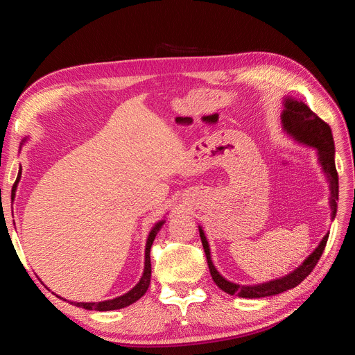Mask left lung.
<instances>
[{"mask_svg":"<svg viewBox=\"0 0 355 355\" xmlns=\"http://www.w3.org/2000/svg\"><path fill=\"white\" fill-rule=\"evenodd\" d=\"M282 121H283L284 130L290 136H293L295 141L313 146L318 151V161L327 176L329 188H330V198H329L330 209H331L330 216L331 219H335L336 210H338L336 201L339 194V179H338V171L335 166V144H333L330 125L321 120L317 114L311 111L309 106H306L304 102H299L292 98H287L284 101ZM200 237H201L204 252H206L210 275L213 278V282L216 283V286L230 295L252 299V297H265V296H274L278 293H283L286 290L293 288L297 284L302 283L311 274V271L314 270L317 262L320 261L321 254H323L324 247L327 244L329 234L324 235V239L321 240L317 249L306 257L305 262L300 265L297 270L290 272L286 277L277 278V280L262 283L257 286H240V284L225 280L211 262L209 243L201 228H200Z\"/></svg>","mask_w":355,"mask_h":355,"instance_id":"1","label":"left lung"}]
</instances>
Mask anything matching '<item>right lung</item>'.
<instances>
[{"mask_svg": "<svg viewBox=\"0 0 355 355\" xmlns=\"http://www.w3.org/2000/svg\"><path fill=\"white\" fill-rule=\"evenodd\" d=\"M20 175H22V168L19 170L17 179H16V182L13 184V188H12V196L13 197H15V192H16V187L19 184V180H20ZM163 223H164V220L158 222L155 227L151 230V232H149V235H148L146 249H145V270H144V275H142L141 280H139V283L130 290V292H127L125 295L118 296V297L111 299V300H103V302H71V304H73L75 306H81L84 309L112 311V309H120V308L132 305L133 302H136V300L141 299L146 293V290L149 287V283H151V256H149V253H151V245H153V243L155 240V235L159 231V228L163 227Z\"/></svg>", "mask_w": 355, "mask_h": 355, "instance_id": "right-lung-1", "label": "right lung"}]
</instances>
